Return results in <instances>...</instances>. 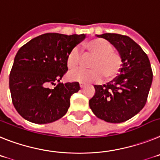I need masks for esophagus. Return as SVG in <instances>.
Instances as JSON below:
<instances>
[{"label": "esophagus", "instance_id": "obj_1", "mask_svg": "<svg viewBox=\"0 0 160 160\" xmlns=\"http://www.w3.org/2000/svg\"><path fill=\"white\" fill-rule=\"evenodd\" d=\"M80 87L81 88H84V84H82V83H80Z\"/></svg>", "mask_w": 160, "mask_h": 160}]
</instances>
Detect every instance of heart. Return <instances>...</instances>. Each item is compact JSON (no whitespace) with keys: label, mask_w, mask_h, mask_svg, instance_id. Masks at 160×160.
<instances>
[{"label":"heart","mask_w":160,"mask_h":160,"mask_svg":"<svg viewBox=\"0 0 160 160\" xmlns=\"http://www.w3.org/2000/svg\"><path fill=\"white\" fill-rule=\"evenodd\" d=\"M84 48L86 54L94 55L90 63L91 69L80 68L69 73L72 80L84 84L100 83L104 76L106 79L113 78L122 68V59L120 54L113 51L112 44L103 38H95L86 44ZM82 55L77 47H73L67 56V66L70 69L76 68L81 60Z\"/></svg>","instance_id":"1"}]
</instances>
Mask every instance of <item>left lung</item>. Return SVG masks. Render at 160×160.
I'll list each match as a JSON object with an SVG mask.
<instances>
[{"instance_id": "1", "label": "left lung", "mask_w": 160, "mask_h": 160, "mask_svg": "<svg viewBox=\"0 0 160 160\" xmlns=\"http://www.w3.org/2000/svg\"><path fill=\"white\" fill-rule=\"evenodd\" d=\"M109 42L122 56L120 73L104 85H94L95 94L89 107L98 118L110 123L129 120L142 109L147 102L153 74L147 54L126 35L97 34Z\"/></svg>"}]
</instances>
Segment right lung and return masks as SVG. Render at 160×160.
Masks as SVG:
<instances>
[{
    "mask_svg": "<svg viewBox=\"0 0 160 160\" xmlns=\"http://www.w3.org/2000/svg\"><path fill=\"white\" fill-rule=\"evenodd\" d=\"M85 34L47 33L18 50L9 75L12 101L18 113L36 124H47L64 116L78 82L59 83L68 72L67 56ZM51 84L55 85L50 88Z\"/></svg>",
    "mask_w": 160,
    "mask_h": 160,
    "instance_id": "right-lung-1",
    "label": "right lung"
}]
</instances>
